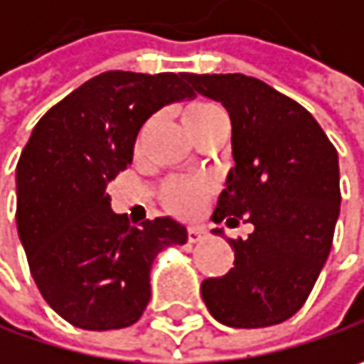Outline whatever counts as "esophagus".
Returning a JSON list of instances; mask_svg holds the SVG:
<instances>
[{
  "mask_svg": "<svg viewBox=\"0 0 364 364\" xmlns=\"http://www.w3.org/2000/svg\"><path fill=\"white\" fill-rule=\"evenodd\" d=\"M204 228H198V225H191V228H187V240L191 242V245H196V242H200L202 238H204Z\"/></svg>",
  "mask_w": 364,
  "mask_h": 364,
  "instance_id": "34e87169",
  "label": "esophagus"
}]
</instances>
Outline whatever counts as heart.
Segmentation results:
<instances>
[{
    "label": "heart",
    "instance_id": "obj_1",
    "mask_svg": "<svg viewBox=\"0 0 364 364\" xmlns=\"http://www.w3.org/2000/svg\"><path fill=\"white\" fill-rule=\"evenodd\" d=\"M223 111L213 103L196 101L183 109V124L185 128H196L202 122L219 115ZM213 193V183L206 179H175L164 187V200L168 208L179 217H193L202 210L206 200Z\"/></svg>",
    "mask_w": 364,
    "mask_h": 364
}]
</instances>
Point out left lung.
Here are the masks:
<instances>
[{
    "instance_id": "1",
    "label": "left lung",
    "mask_w": 364,
    "mask_h": 364,
    "mask_svg": "<svg viewBox=\"0 0 364 364\" xmlns=\"http://www.w3.org/2000/svg\"><path fill=\"white\" fill-rule=\"evenodd\" d=\"M187 82L232 119L234 168L213 221L255 228L245 240L228 238L234 267L206 278L202 299L221 325H278L306 304L331 251L341 202L337 149L310 111L257 77L187 73Z\"/></svg>"
}]
</instances>
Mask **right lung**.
I'll return each mask as SVG.
<instances>
[{
	"mask_svg": "<svg viewBox=\"0 0 364 364\" xmlns=\"http://www.w3.org/2000/svg\"><path fill=\"white\" fill-rule=\"evenodd\" d=\"M191 97L187 73L105 71L36 124L16 164V228L41 297L73 327L134 325L156 255L187 242L171 217L134 228L115 215L107 185L132 164L141 126Z\"/></svg>",
	"mask_w": 364,
	"mask_h": 364,
	"instance_id": "1",
	"label": "right lung"
}]
</instances>
